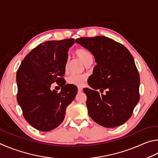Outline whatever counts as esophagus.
I'll return each instance as SVG.
<instances>
[{"instance_id": "esophagus-1", "label": "esophagus", "mask_w": 158, "mask_h": 158, "mask_svg": "<svg viewBox=\"0 0 158 158\" xmlns=\"http://www.w3.org/2000/svg\"><path fill=\"white\" fill-rule=\"evenodd\" d=\"M82 91V87H78V92H81Z\"/></svg>"}]
</instances>
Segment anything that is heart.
Listing matches in <instances>:
<instances>
[{
	"mask_svg": "<svg viewBox=\"0 0 158 158\" xmlns=\"http://www.w3.org/2000/svg\"><path fill=\"white\" fill-rule=\"evenodd\" d=\"M75 54L76 56L81 60L85 65L92 60V56L89 52L85 51L83 49H77L75 51ZM68 69V64L66 63L65 65V70L66 71ZM87 77L85 75H78V74H71L68 77L67 82L69 85H75L77 87H82L84 86L86 82Z\"/></svg>",
	"mask_w": 158,
	"mask_h": 158,
	"instance_id": "b5f03b06",
	"label": "heart"
}]
</instances>
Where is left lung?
I'll list each match as a JSON object with an SVG mask.
<instances>
[{
  "mask_svg": "<svg viewBox=\"0 0 158 158\" xmlns=\"http://www.w3.org/2000/svg\"><path fill=\"white\" fill-rule=\"evenodd\" d=\"M94 56L96 65L84 88L88 114L106 128H115L128 121L139 101V72L131 52L112 39L96 36L76 40ZM107 89L106 94L100 95Z\"/></svg>",
  "mask_w": 158,
  "mask_h": 158,
  "instance_id": "1",
  "label": "left lung"
}]
</instances>
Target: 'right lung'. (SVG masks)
Wrapping results in <instances>:
<instances>
[{
    "label": "right lung",
    "instance_id": "right-lung-1",
    "mask_svg": "<svg viewBox=\"0 0 158 158\" xmlns=\"http://www.w3.org/2000/svg\"><path fill=\"white\" fill-rule=\"evenodd\" d=\"M73 39L48 41L32 50L22 61L16 73L17 102L24 118L33 128L51 131L64 121L66 109L74 100L77 88L66 85L63 76L68 51ZM60 83V92L50 89Z\"/></svg>",
    "mask_w": 158,
    "mask_h": 158
}]
</instances>
